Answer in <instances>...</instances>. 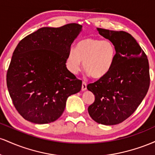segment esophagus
I'll list each match as a JSON object with an SVG mask.
<instances>
[{
	"label": "esophagus",
	"mask_w": 155,
	"mask_h": 155,
	"mask_svg": "<svg viewBox=\"0 0 155 155\" xmlns=\"http://www.w3.org/2000/svg\"><path fill=\"white\" fill-rule=\"evenodd\" d=\"M87 90V83L85 81H83L82 85H81V90L82 91H84V90Z\"/></svg>",
	"instance_id": "1"
}]
</instances>
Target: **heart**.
<instances>
[{
	"label": "heart",
	"instance_id": "b5f03b06",
	"mask_svg": "<svg viewBox=\"0 0 155 155\" xmlns=\"http://www.w3.org/2000/svg\"><path fill=\"white\" fill-rule=\"evenodd\" d=\"M115 44L109 39L85 38L79 41L75 49H71L66 58L67 67L76 74L83 67L95 79L106 76L113 66L116 58Z\"/></svg>",
	"mask_w": 155,
	"mask_h": 155
}]
</instances>
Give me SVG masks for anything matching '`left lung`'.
<instances>
[{"label":"left lung","instance_id":"obj_1","mask_svg":"<svg viewBox=\"0 0 155 155\" xmlns=\"http://www.w3.org/2000/svg\"><path fill=\"white\" fill-rule=\"evenodd\" d=\"M117 49L110 71L87 86L95 95L90 116L106 125L120 124L134 113L148 92L150 76L147 54L135 38L124 31L97 28Z\"/></svg>","mask_w":155,"mask_h":155}]
</instances>
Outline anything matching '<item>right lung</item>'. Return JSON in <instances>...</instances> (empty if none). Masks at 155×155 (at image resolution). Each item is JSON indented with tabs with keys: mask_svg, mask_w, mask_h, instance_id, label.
Instances as JSON below:
<instances>
[{
	"mask_svg": "<svg viewBox=\"0 0 155 155\" xmlns=\"http://www.w3.org/2000/svg\"><path fill=\"white\" fill-rule=\"evenodd\" d=\"M81 27L70 23L41 28L17 44L6 84L14 106L25 120L36 124L54 122L63 113L68 97L81 90L82 81L65 63Z\"/></svg>",
	"mask_w": 155,
	"mask_h": 155,
	"instance_id": "add662e5",
	"label": "right lung"
}]
</instances>
